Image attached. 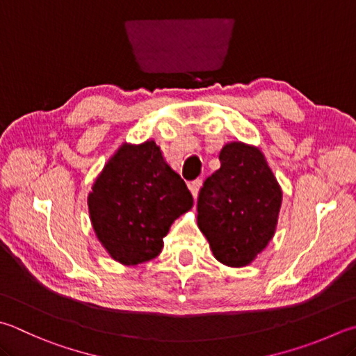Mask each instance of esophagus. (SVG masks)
I'll use <instances>...</instances> for the list:
<instances>
[{
    "label": "esophagus",
    "mask_w": 356,
    "mask_h": 356,
    "mask_svg": "<svg viewBox=\"0 0 356 356\" xmlns=\"http://www.w3.org/2000/svg\"><path fill=\"white\" fill-rule=\"evenodd\" d=\"M200 186H201V179H195V181H191L189 183V189L192 192L193 198L198 197V191H200Z\"/></svg>",
    "instance_id": "34e87169"
}]
</instances>
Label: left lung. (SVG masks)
Instances as JSON below:
<instances>
[{
  "instance_id": "left-lung-1",
  "label": "left lung",
  "mask_w": 356,
  "mask_h": 356,
  "mask_svg": "<svg viewBox=\"0 0 356 356\" xmlns=\"http://www.w3.org/2000/svg\"><path fill=\"white\" fill-rule=\"evenodd\" d=\"M218 158L200 191L198 227L218 261L246 266L274 236L282 191L257 147L229 143Z\"/></svg>"
}]
</instances>
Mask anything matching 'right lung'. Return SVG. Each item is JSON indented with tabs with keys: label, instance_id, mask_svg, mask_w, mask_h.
<instances>
[{
	"label": "right lung",
	"instance_id": "add662e5",
	"mask_svg": "<svg viewBox=\"0 0 356 356\" xmlns=\"http://www.w3.org/2000/svg\"><path fill=\"white\" fill-rule=\"evenodd\" d=\"M91 189L92 229L122 265L155 259L173 221L193 206L186 183L165 163L155 140L120 145Z\"/></svg>",
	"mask_w": 356,
	"mask_h": 356
}]
</instances>
